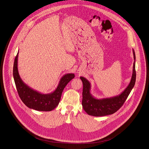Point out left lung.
<instances>
[{
	"mask_svg": "<svg viewBox=\"0 0 149 149\" xmlns=\"http://www.w3.org/2000/svg\"><path fill=\"white\" fill-rule=\"evenodd\" d=\"M134 63L133 73L131 80L126 88L120 95L110 97L97 99L91 93V83L86 78L80 77L83 83V99L82 106L83 109L88 115L99 117L112 115L117 111L125 103V100L134 86L136 72V55L133 49Z\"/></svg>",
	"mask_w": 149,
	"mask_h": 149,
	"instance_id": "obj_1",
	"label": "left lung"
}]
</instances>
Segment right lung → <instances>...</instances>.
Here are the masks:
<instances>
[{
	"label": "right lung",
	"instance_id": "1",
	"mask_svg": "<svg viewBox=\"0 0 149 149\" xmlns=\"http://www.w3.org/2000/svg\"><path fill=\"white\" fill-rule=\"evenodd\" d=\"M19 51L15 59L13 76L19 95L24 104L31 109L38 111H51L55 109L60 102L62 93L68 83L74 77L72 73L64 75L59 81L56 89L49 93H42L34 90L23 81L17 68Z\"/></svg>",
	"mask_w": 149,
	"mask_h": 149
}]
</instances>
